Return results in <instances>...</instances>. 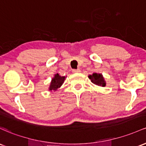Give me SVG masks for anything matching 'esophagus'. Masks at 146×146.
Returning a JSON list of instances; mask_svg holds the SVG:
<instances>
[{
    "instance_id": "1",
    "label": "esophagus",
    "mask_w": 146,
    "mask_h": 146,
    "mask_svg": "<svg viewBox=\"0 0 146 146\" xmlns=\"http://www.w3.org/2000/svg\"><path fill=\"white\" fill-rule=\"evenodd\" d=\"M72 72H73V73H80V70L79 69V68H78V69H73L72 70Z\"/></svg>"
}]
</instances>
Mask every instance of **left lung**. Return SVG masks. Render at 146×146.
I'll return each mask as SVG.
<instances>
[{
	"label": "left lung",
	"mask_w": 146,
	"mask_h": 146,
	"mask_svg": "<svg viewBox=\"0 0 146 146\" xmlns=\"http://www.w3.org/2000/svg\"><path fill=\"white\" fill-rule=\"evenodd\" d=\"M89 78L91 80V82L96 84L98 86H106V82H105V80H104V78L102 74L94 73H93L92 75L89 76Z\"/></svg>",
	"instance_id": "left-lung-1"
}]
</instances>
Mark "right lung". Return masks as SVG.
I'll list each match as a JSON object with an SVG mask.
<instances>
[{"mask_svg":"<svg viewBox=\"0 0 146 146\" xmlns=\"http://www.w3.org/2000/svg\"><path fill=\"white\" fill-rule=\"evenodd\" d=\"M65 78V76H60L58 73L55 74L54 78L51 80L50 84L49 86V90L50 91H57V89H59L62 85V84L64 82Z\"/></svg>","mask_w":146,"mask_h":146,"instance_id":"add662e5","label":"right lung"}]
</instances>
